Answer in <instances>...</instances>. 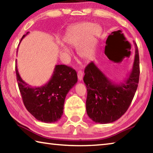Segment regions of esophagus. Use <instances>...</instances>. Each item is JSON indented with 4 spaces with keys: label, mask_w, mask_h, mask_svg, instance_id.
Wrapping results in <instances>:
<instances>
[{
    "label": "esophagus",
    "mask_w": 153,
    "mask_h": 153,
    "mask_svg": "<svg viewBox=\"0 0 153 153\" xmlns=\"http://www.w3.org/2000/svg\"><path fill=\"white\" fill-rule=\"evenodd\" d=\"M77 77H78L79 81H82L83 79V73L82 71H78V72H77Z\"/></svg>",
    "instance_id": "1"
}]
</instances>
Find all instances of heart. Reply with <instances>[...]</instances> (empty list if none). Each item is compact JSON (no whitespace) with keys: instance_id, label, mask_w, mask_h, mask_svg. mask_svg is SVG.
<instances>
[{"instance_id":"1","label":"heart","mask_w":153,"mask_h":153,"mask_svg":"<svg viewBox=\"0 0 153 153\" xmlns=\"http://www.w3.org/2000/svg\"><path fill=\"white\" fill-rule=\"evenodd\" d=\"M91 25L90 23L74 25L67 31L63 37L64 42L71 47L77 48L79 56L84 59H90L93 55L97 39L102 32L98 25H94L91 28ZM61 50L65 55L69 54L68 48L64 47Z\"/></svg>"}]
</instances>
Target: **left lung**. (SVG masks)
<instances>
[{"label":"left lung","instance_id":"left-lung-1","mask_svg":"<svg viewBox=\"0 0 153 153\" xmlns=\"http://www.w3.org/2000/svg\"><path fill=\"white\" fill-rule=\"evenodd\" d=\"M134 45L136 49L132 69L122 82L111 81L93 61L85 68L86 112L95 123L105 124L117 120L132 101L140 76L138 50L136 43Z\"/></svg>","mask_w":153,"mask_h":153}]
</instances>
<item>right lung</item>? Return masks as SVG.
<instances>
[{
  "label": "right lung",
  "instance_id": "1",
  "mask_svg": "<svg viewBox=\"0 0 153 153\" xmlns=\"http://www.w3.org/2000/svg\"><path fill=\"white\" fill-rule=\"evenodd\" d=\"M28 33L29 32L23 36L21 41ZM15 71L18 86L27 110L42 122L53 123L60 120L67 93L77 82L76 71L65 65H56L49 81L40 87H33L25 82L19 74L17 64Z\"/></svg>",
  "mask_w": 153,
  "mask_h": 153
}]
</instances>
